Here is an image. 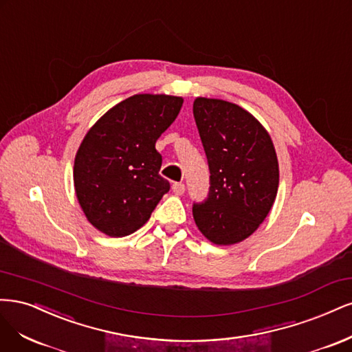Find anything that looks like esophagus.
Masks as SVG:
<instances>
[{
	"instance_id": "esophagus-1",
	"label": "esophagus",
	"mask_w": 352,
	"mask_h": 352,
	"mask_svg": "<svg viewBox=\"0 0 352 352\" xmlns=\"http://www.w3.org/2000/svg\"><path fill=\"white\" fill-rule=\"evenodd\" d=\"M173 191L175 192L177 196L184 195V191H186V186H184L183 183H174V184H173Z\"/></svg>"
}]
</instances>
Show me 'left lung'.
I'll return each instance as SVG.
<instances>
[{"label":"left lung","mask_w":352,"mask_h":352,"mask_svg":"<svg viewBox=\"0 0 352 352\" xmlns=\"http://www.w3.org/2000/svg\"><path fill=\"white\" fill-rule=\"evenodd\" d=\"M192 114L210 171L209 195L192 205V217L213 244L240 243L258 228L276 199L274 143L250 112L231 102L196 98Z\"/></svg>","instance_id":"8db88e82"}]
</instances>
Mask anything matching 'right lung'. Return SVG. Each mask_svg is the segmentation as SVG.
<instances>
[{
	"label": "right lung",
	"instance_id": "add662e5",
	"mask_svg": "<svg viewBox=\"0 0 352 352\" xmlns=\"http://www.w3.org/2000/svg\"><path fill=\"white\" fill-rule=\"evenodd\" d=\"M181 107L179 96L134 95L85 135L74 160V188L87 221L100 232L118 238L138 231L169 191L155 143Z\"/></svg>",
	"mask_w": 352,
	"mask_h": 352
}]
</instances>
